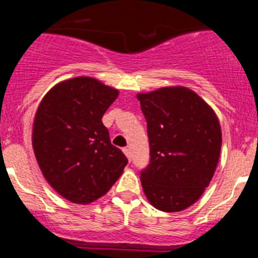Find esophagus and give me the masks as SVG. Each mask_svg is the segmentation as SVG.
I'll list each match as a JSON object with an SVG mask.
<instances>
[{
    "label": "esophagus",
    "mask_w": 258,
    "mask_h": 258,
    "mask_svg": "<svg viewBox=\"0 0 258 258\" xmlns=\"http://www.w3.org/2000/svg\"><path fill=\"white\" fill-rule=\"evenodd\" d=\"M122 151H124V154L126 155V157H127V160L131 161V150L127 149V147H125V149H122Z\"/></svg>",
    "instance_id": "obj_1"
}]
</instances>
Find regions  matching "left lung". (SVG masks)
Returning a JSON list of instances; mask_svg holds the SVG:
<instances>
[{
    "label": "left lung",
    "mask_w": 258,
    "mask_h": 258,
    "mask_svg": "<svg viewBox=\"0 0 258 258\" xmlns=\"http://www.w3.org/2000/svg\"><path fill=\"white\" fill-rule=\"evenodd\" d=\"M137 98L147 121L151 156L141 173L146 198L159 211H183L199 200L217 168L222 145L217 115L184 86H165Z\"/></svg>",
    "instance_id": "obj_1"
}]
</instances>
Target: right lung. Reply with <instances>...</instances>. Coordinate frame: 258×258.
<instances>
[{"instance_id":"1","label":"right lung","mask_w":258,"mask_h":258,"mask_svg":"<svg viewBox=\"0 0 258 258\" xmlns=\"http://www.w3.org/2000/svg\"><path fill=\"white\" fill-rule=\"evenodd\" d=\"M117 95V89L99 80L79 76L52 86L36 111V160L47 183L71 203L89 204L103 197L127 164L102 122Z\"/></svg>"}]
</instances>
